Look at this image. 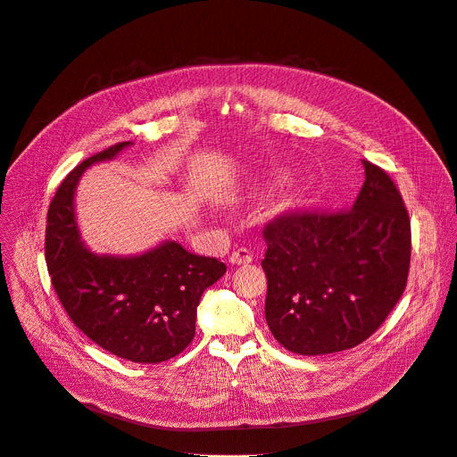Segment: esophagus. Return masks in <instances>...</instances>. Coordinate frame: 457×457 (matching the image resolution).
<instances>
[{
  "label": "esophagus",
  "instance_id": "34e87169",
  "mask_svg": "<svg viewBox=\"0 0 457 457\" xmlns=\"http://www.w3.org/2000/svg\"><path fill=\"white\" fill-rule=\"evenodd\" d=\"M229 262H231L233 265H244V263H251V262H253V253H251L249 249H245V247H238V249H235V251L231 253V256H229Z\"/></svg>",
  "mask_w": 457,
  "mask_h": 457
}]
</instances>
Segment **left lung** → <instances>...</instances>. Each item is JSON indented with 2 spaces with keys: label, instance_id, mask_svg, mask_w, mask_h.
Segmentation results:
<instances>
[{
  "label": "left lung",
  "instance_id": "8db88e82",
  "mask_svg": "<svg viewBox=\"0 0 457 457\" xmlns=\"http://www.w3.org/2000/svg\"><path fill=\"white\" fill-rule=\"evenodd\" d=\"M350 210L290 212L263 228L265 320L299 355L350 350L386 321L405 290L411 220L393 179L364 162Z\"/></svg>",
  "mask_w": 457,
  "mask_h": 457
}]
</instances>
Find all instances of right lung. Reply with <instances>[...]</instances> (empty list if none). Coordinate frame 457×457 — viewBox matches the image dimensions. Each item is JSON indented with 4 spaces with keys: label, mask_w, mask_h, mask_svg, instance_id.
Instances as JSON below:
<instances>
[{
    "label": "right lung",
    "mask_w": 457,
    "mask_h": 457,
    "mask_svg": "<svg viewBox=\"0 0 457 457\" xmlns=\"http://www.w3.org/2000/svg\"><path fill=\"white\" fill-rule=\"evenodd\" d=\"M129 145L116 143L66 176L48 210L45 254L61 305L79 330L120 359L156 364L192 343L199 299L224 276L226 265L174 240L139 256L96 254L80 242L73 210L77 183L87 167L112 160Z\"/></svg>",
    "instance_id": "add662e5"
}]
</instances>
